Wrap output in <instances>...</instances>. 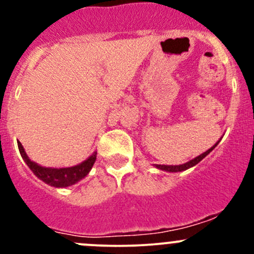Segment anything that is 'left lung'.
<instances>
[{"instance_id": "left-lung-1", "label": "left lung", "mask_w": 254, "mask_h": 254, "mask_svg": "<svg viewBox=\"0 0 254 254\" xmlns=\"http://www.w3.org/2000/svg\"><path fill=\"white\" fill-rule=\"evenodd\" d=\"M219 142H220V140H219V141H217L216 143H215V145L212 146L211 148H209V150L205 151V152H204V153H201V155H199L198 157H195V158H193V160H190V161H189V162H187V163H183V165H177V166L156 165V167H157L158 170L166 171V172H182V171H186V170H188V168L193 167V166L198 165V163L200 162V161L203 160L204 157H206V156L209 155V153L211 152V151L214 150L215 147H216V146H217V143H219Z\"/></svg>"}]
</instances>
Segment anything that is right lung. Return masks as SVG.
Listing matches in <instances>:
<instances>
[{"mask_svg": "<svg viewBox=\"0 0 254 254\" xmlns=\"http://www.w3.org/2000/svg\"><path fill=\"white\" fill-rule=\"evenodd\" d=\"M18 148H19L20 156H22L24 162L28 165V167L30 168V171H32L38 178L42 179L43 182H45L49 186L55 187V188H65V187L72 186V184L77 183L78 181H81L82 178H84V177L88 175L89 171L93 167L97 158V152H94L93 155L89 156L86 161H83V162L79 163V165L73 166V167L48 168L42 167V166L38 165V163L30 161V158L27 156L22 143L19 141H18Z\"/></svg>", "mask_w": 254, "mask_h": 254, "instance_id": "1", "label": "right lung"}]
</instances>
